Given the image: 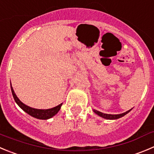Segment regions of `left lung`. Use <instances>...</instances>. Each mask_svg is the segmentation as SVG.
I'll return each mask as SVG.
<instances>
[{"mask_svg": "<svg viewBox=\"0 0 154 154\" xmlns=\"http://www.w3.org/2000/svg\"><path fill=\"white\" fill-rule=\"evenodd\" d=\"M131 109H132V108H131V109H129V110L126 111L125 112L120 113V114H106V113H103V112H100V111L96 110V109H93V111L97 114V115H98L99 116L102 117V118L103 119H119L121 118V117L124 116L125 115H126V114L128 113Z\"/></svg>", "mask_w": 154, "mask_h": 154, "instance_id": "1", "label": "left lung"}]
</instances>
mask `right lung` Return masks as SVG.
<instances>
[{
  "label": "right lung",
  "mask_w": 154,
  "mask_h": 154,
  "mask_svg": "<svg viewBox=\"0 0 154 154\" xmlns=\"http://www.w3.org/2000/svg\"><path fill=\"white\" fill-rule=\"evenodd\" d=\"M10 88H11V91H12L13 97H14V100H15L17 105H18L23 111H25L26 113L30 115L31 116L34 117V118L38 119H48L52 118L54 116H55L58 112H59V110L61 108V106H62L63 104V103H60V104L55 106V107L47 109H40L30 107V106H27V105H26L25 103H23V102L17 97L15 92H14V88H13L12 85H11V82H10Z\"/></svg>",
  "instance_id": "right-lung-1"
}]
</instances>
